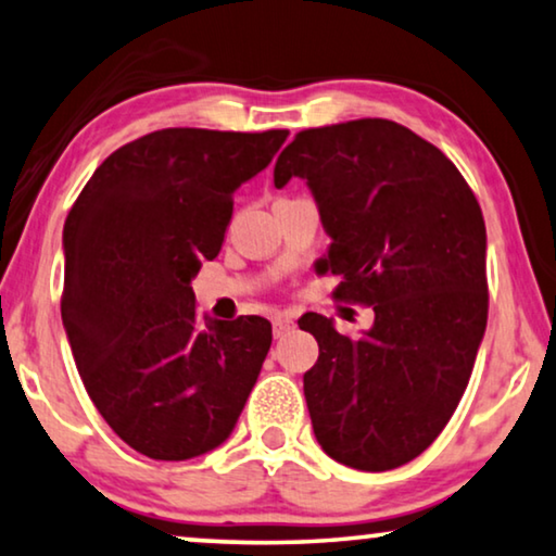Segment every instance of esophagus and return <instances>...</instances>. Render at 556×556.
I'll return each instance as SVG.
<instances>
[{"instance_id":"obj_1","label":"esophagus","mask_w":556,"mask_h":556,"mask_svg":"<svg viewBox=\"0 0 556 556\" xmlns=\"http://www.w3.org/2000/svg\"><path fill=\"white\" fill-rule=\"evenodd\" d=\"M295 328V324L291 318H283V316H278L276 320H273V336L276 338H283L286 333H291Z\"/></svg>"}]
</instances>
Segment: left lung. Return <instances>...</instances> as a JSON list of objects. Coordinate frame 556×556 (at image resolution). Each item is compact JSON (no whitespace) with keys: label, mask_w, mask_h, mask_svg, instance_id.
I'll return each mask as SVG.
<instances>
[{"label":"left lung","mask_w":556,"mask_h":556,"mask_svg":"<svg viewBox=\"0 0 556 556\" xmlns=\"http://www.w3.org/2000/svg\"><path fill=\"white\" fill-rule=\"evenodd\" d=\"M308 185L341 273V301L374 305V326L341 336L333 318L298 320L316 336L303 374L313 433L351 469L412 462L456 412L486 331V228L456 165L391 119L298 132L273 182Z\"/></svg>","instance_id":"left-lung-1"}]
</instances>
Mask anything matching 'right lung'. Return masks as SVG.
Wrapping results in <instances>:
<instances>
[{
	"label": "right lung",
	"mask_w": 556,
	"mask_h": 556,
	"mask_svg": "<svg viewBox=\"0 0 556 556\" xmlns=\"http://www.w3.org/2000/svg\"><path fill=\"white\" fill-rule=\"evenodd\" d=\"M288 130L170 127L112 152L64 223L62 324L110 429L150 458L185 462L236 429L268 356L261 316H198L192 278L220 253L232 192Z\"/></svg>",
	"instance_id": "1"
}]
</instances>
